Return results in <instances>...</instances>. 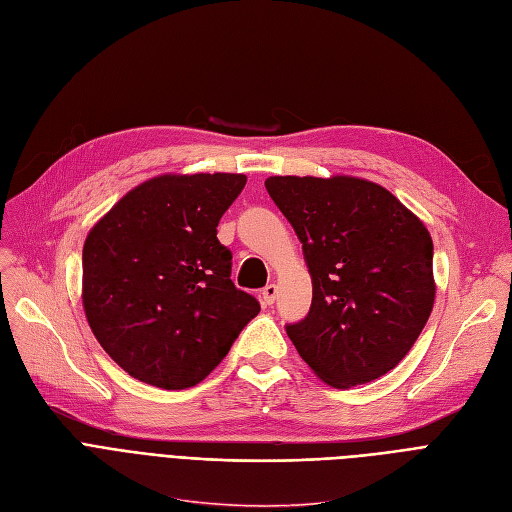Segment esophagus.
I'll list each match as a JSON object with an SVG mask.
<instances>
[{"label": "esophagus", "instance_id": "34e87169", "mask_svg": "<svg viewBox=\"0 0 512 512\" xmlns=\"http://www.w3.org/2000/svg\"><path fill=\"white\" fill-rule=\"evenodd\" d=\"M276 293H278L276 285H274V282H270V285H266V287H263V291H261V304L263 306H272L274 301H276Z\"/></svg>", "mask_w": 512, "mask_h": 512}]
</instances>
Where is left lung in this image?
Segmentation results:
<instances>
[{"mask_svg":"<svg viewBox=\"0 0 512 512\" xmlns=\"http://www.w3.org/2000/svg\"><path fill=\"white\" fill-rule=\"evenodd\" d=\"M312 276V306L287 335L333 388L377 380L420 337L434 304L432 238L386 187L337 175L270 177Z\"/></svg>","mask_w":512,"mask_h":512,"instance_id":"1","label":"left lung"}]
</instances>
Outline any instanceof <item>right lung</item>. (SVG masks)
<instances>
[{
  "label": "right lung",
  "instance_id": "right-lung-1",
  "mask_svg": "<svg viewBox=\"0 0 512 512\" xmlns=\"http://www.w3.org/2000/svg\"><path fill=\"white\" fill-rule=\"evenodd\" d=\"M244 175L149 179L92 227L82 253V304L103 350L128 375L164 390L192 388L259 314L232 282L219 219Z\"/></svg>",
  "mask_w": 512,
  "mask_h": 512
}]
</instances>
